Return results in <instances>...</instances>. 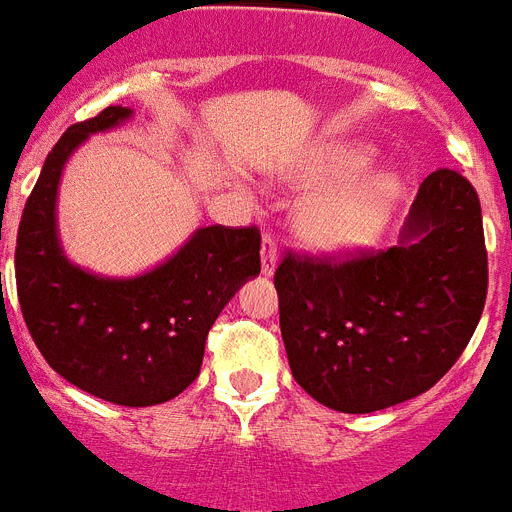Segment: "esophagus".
<instances>
[{"label": "esophagus", "mask_w": 512, "mask_h": 512, "mask_svg": "<svg viewBox=\"0 0 512 512\" xmlns=\"http://www.w3.org/2000/svg\"><path fill=\"white\" fill-rule=\"evenodd\" d=\"M278 265V244L270 234L263 236V249H260V268H263V276H273Z\"/></svg>", "instance_id": "esophagus-1"}]
</instances>
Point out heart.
<instances>
[{
	"label": "heart",
	"instance_id": "heart-1",
	"mask_svg": "<svg viewBox=\"0 0 512 512\" xmlns=\"http://www.w3.org/2000/svg\"><path fill=\"white\" fill-rule=\"evenodd\" d=\"M375 148L354 140L328 143L291 163L286 179L296 187H324L296 210V234L322 255H349L375 244L401 203L403 184L390 171H367Z\"/></svg>",
	"mask_w": 512,
	"mask_h": 512
}]
</instances>
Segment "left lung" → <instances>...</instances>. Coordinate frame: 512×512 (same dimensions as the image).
Listing matches in <instances>:
<instances>
[{"mask_svg":"<svg viewBox=\"0 0 512 512\" xmlns=\"http://www.w3.org/2000/svg\"><path fill=\"white\" fill-rule=\"evenodd\" d=\"M276 291L291 375L322 406L372 414L427 393L487 299L479 195L458 171H432L398 247L343 263L289 252Z\"/></svg>","mask_w":512,"mask_h":512,"instance_id":"obj_1","label":"left lung"}]
</instances>
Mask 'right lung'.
Returning a JSON list of instances; mask_svg holds the SVG:
<instances>
[{"mask_svg": "<svg viewBox=\"0 0 512 512\" xmlns=\"http://www.w3.org/2000/svg\"><path fill=\"white\" fill-rule=\"evenodd\" d=\"M127 119L132 109L109 106L72 124L46 156L17 229V299L38 351L64 380L117 406H156L200 375L208 330L260 273V231L203 226L132 278L96 276L72 263L57 231L64 163L90 135Z\"/></svg>", "mask_w": 512, "mask_h": 512, "instance_id": "1", "label": "right lung"}]
</instances>
